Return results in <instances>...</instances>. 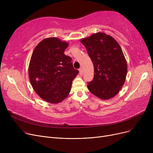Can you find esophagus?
<instances>
[{
    "label": "esophagus",
    "instance_id": "1",
    "mask_svg": "<svg viewBox=\"0 0 153 153\" xmlns=\"http://www.w3.org/2000/svg\"><path fill=\"white\" fill-rule=\"evenodd\" d=\"M79 74H81V75H82L83 74V69H82V68H81L79 69Z\"/></svg>",
    "mask_w": 153,
    "mask_h": 153
}]
</instances>
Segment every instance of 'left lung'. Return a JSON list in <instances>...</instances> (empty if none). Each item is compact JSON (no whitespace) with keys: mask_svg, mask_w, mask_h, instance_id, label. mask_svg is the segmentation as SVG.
<instances>
[{"mask_svg":"<svg viewBox=\"0 0 153 153\" xmlns=\"http://www.w3.org/2000/svg\"><path fill=\"white\" fill-rule=\"evenodd\" d=\"M81 42L94 68V79L88 82V89L102 100L115 97L127 74V63L121 47L113 37L101 32L82 38Z\"/></svg>","mask_w":153,"mask_h":153,"instance_id":"8db88e82","label":"left lung"}]
</instances>
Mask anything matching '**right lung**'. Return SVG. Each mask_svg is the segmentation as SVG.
<instances>
[{
	"mask_svg": "<svg viewBox=\"0 0 153 153\" xmlns=\"http://www.w3.org/2000/svg\"><path fill=\"white\" fill-rule=\"evenodd\" d=\"M69 44L51 37L39 42L32 53L28 67L30 83L46 102L58 103L65 99L79 73L72 59L64 54Z\"/></svg>",
	"mask_w": 153,
	"mask_h": 153,
	"instance_id": "add662e5",
	"label": "right lung"
}]
</instances>
